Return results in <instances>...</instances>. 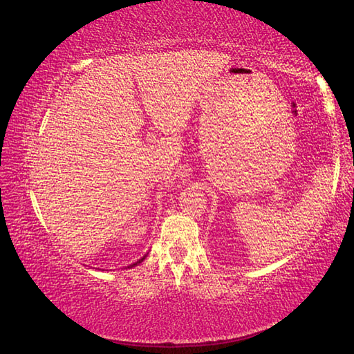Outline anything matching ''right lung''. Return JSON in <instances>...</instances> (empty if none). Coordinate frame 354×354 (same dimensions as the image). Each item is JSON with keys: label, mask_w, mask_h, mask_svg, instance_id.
<instances>
[{"label": "right lung", "mask_w": 354, "mask_h": 354, "mask_svg": "<svg viewBox=\"0 0 354 354\" xmlns=\"http://www.w3.org/2000/svg\"><path fill=\"white\" fill-rule=\"evenodd\" d=\"M142 259H144V257H142ZM142 259H140V261H139V262H136V263H133L131 266H135V265H138V263H140V262H142Z\"/></svg>", "instance_id": "obj_1"}]
</instances>
